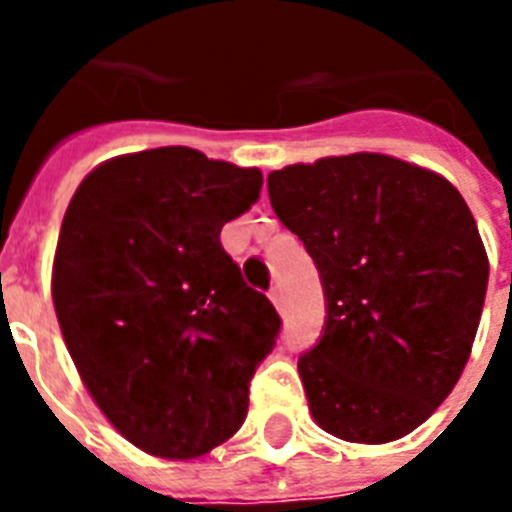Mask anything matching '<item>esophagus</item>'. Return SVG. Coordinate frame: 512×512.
Here are the masks:
<instances>
[{
  "instance_id": "34e87169",
  "label": "esophagus",
  "mask_w": 512,
  "mask_h": 512,
  "mask_svg": "<svg viewBox=\"0 0 512 512\" xmlns=\"http://www.w3.org/2000/svg\"><path fill=\"white\" fill-rule=\"evenodd\" d=\"M268 297H271V303L276 305V311L284 313V297H281L279 289H271V292H268Z\"/></svg>"
}]
</instances>
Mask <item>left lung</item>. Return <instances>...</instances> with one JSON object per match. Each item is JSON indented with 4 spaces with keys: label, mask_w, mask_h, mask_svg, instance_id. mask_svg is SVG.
I'll use <instances>...</instances> for the list:
<instances>
[{
    "label": "left lung",
    "mask_w": 512,
    "mask_h": 512,
    "mask_svg": "<svg viewBox=\"0 0 512 512\" xmlns=\"http://www.w3.org/2000/svg\"><path fill=\"white\" fill-rule=\"evenodd\" d=\"M273 212L321 273L327 324L297 361L321 430L388 444L460 380L489 257L460 191L388 154L327 156L268 175Z\"/></svg>",
    "instance_id": "obj_1"
}]
</instances>
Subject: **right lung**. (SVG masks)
Returning a JSON list of instances; mask_svg holds the SVG:
<instances>
[{"mask_svg": "<svg viewBox=\"0 0 512 512\" xmlns=\"http://www.w3.org/2000/svg\"><path fill=\"white\" fill-rule=\"evenodd\" d=\"M260 188L257 167L164 146L98 164L68 204L55 316L92 401L146 454L193 460L247 417L281 319L220 231Z\"/></svg>", "mask_w": 512, "mask_h": 512, "instance_id": "obj_1", "label": "right lung"}]
</instances>
